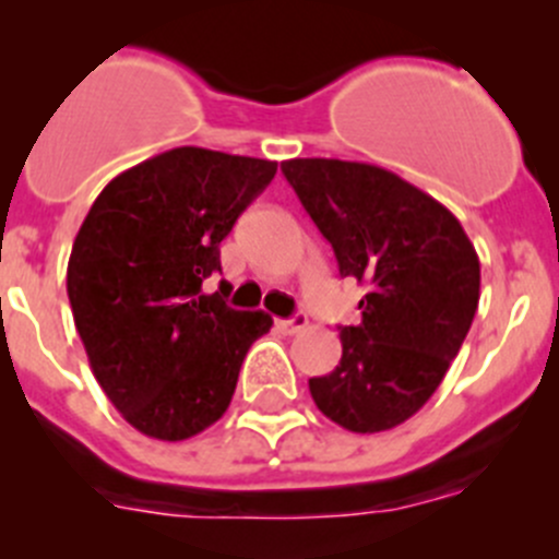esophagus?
Here are the masks:
<instances>
[{
  "instance_id": "esophagus-1",
  "label": "esophagus",
  "mask_w": 559,
  "mask_h": 559,
  "mask_svg": "<svg viewBox=\"0 0 559 559\" xmlns=\"http://www.w3.org/2000/svg\"><path fill=\"white\" fill-rule=\"evenodd\" d=\"M308 326V319L302 313L292 316V319H278L275 321V330L281 332V335H297V332H302Z\"/></svg>"
}]
</instances>
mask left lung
Masks as SVG:
<instances>
[{
  "label": "left lung",
  "instance_id": "left-lung-1",
  "mask_svg": "<svg viewBox=\"0 0 559 559\" xmlns=\"http://www.w3.org/2000/svg\"><path fill=\"white\" fill-rule=\"evenodd\" d=\"M286 180L341 275L368 286L362 321L341 326L343 357L311 379L321 414L352 432L403 425L441 386L478 308L481 267L456 216L384 167L289 159Z\"/></svg>",
  "mask_w": 559,
  "mask_h": 559
}]
</instances>
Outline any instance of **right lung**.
<instances>
[{"instance_id":"1","label":"right lung","mask_w":559,"mask_h":559,"mask_svg":"<svg viewBox=\"0 0 559 559\" xmlns=\"http://www.w3.org/2000/svg\"><path fill=\"white\" fill-rule=\"evenodd\" d=\"M278 165L222 151H165L105 186L67 264V295L94 379L118 414L156 441H186L224 416L240 365L270 332L202 281L218 246Z\"/></svg>"}]
</instances>
